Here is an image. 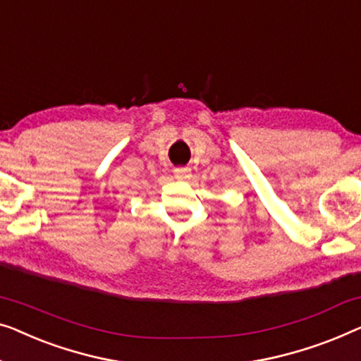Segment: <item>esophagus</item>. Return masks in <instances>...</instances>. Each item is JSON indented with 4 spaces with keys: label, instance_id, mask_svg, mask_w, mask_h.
Masks as SVG:
<instances>
[{
    "label": "esophagus",
    "instance_id": "34e87169",
    "mask_svg": "<svg viewBox=\"0 0 361 361\" xmlns=\"http://www.w3.org/2000/svg\"><path fill=\"white\" fill-rule=\"evenodd\" d=\"M174 176H176V179H185V177H189V169L177 168V169H174Z\"/></svg>",
    "mask_w": 361,
    "mask_h": 361
}]
</instances>
